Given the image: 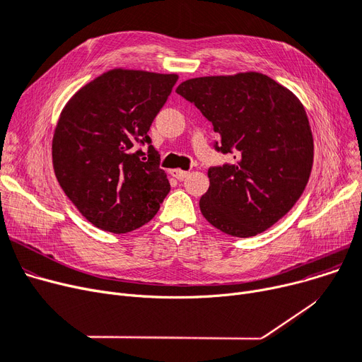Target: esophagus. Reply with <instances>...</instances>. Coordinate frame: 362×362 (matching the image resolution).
<instances>
[{"label": "esophagus", "instance_id": "obj_1", "mask_svg": "<svg viewBox=\"0 0 362 362\" xmlns=\"http://www.w3.org/2000/svg\"><path fill=\"white\" fill-rule=\"evenodd\" d=\"M171 175H173L179 180H183L185 177H187L189 171H185V170H180V168H175V170H171Z\"/></svg>", "mask_w": 362, "mask_h": 362}]
</instances>
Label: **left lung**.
<instances>
[{"mask_svg": "<svg viewBox=\"0 0 362 362\" xmlns=\"http://www.w3.org/2000/svg\"><path fill=\"white\" fill-rule=\"evenodd\" d=\"M176 92L213 123L216 148L235 152L233 164L208 170L202 216L230 236L267 230L292 210L311 175L314 139L302 103L258 71L189 79Z\"/></svg>", "mask_w": 362, "mask_h": 362, "instance_id": "left-lung-1", "label": "left lung"}]
</instances>
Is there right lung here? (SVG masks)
Listing matches in <instances>:
<instances>
[{"instance_id": "obj_1", "label": "right lung", "mask_w": 362, "mask_h": 362, "mask_svg": "<svg viewBox=\"0 0 362 362\" xmlns=\"http://www.w3.org/2000/svg\"><path fill=\"white\" fill-rule=\"evenodd\" d=\"M176 73L111 69L82 86L62 110L52 136V167L64 194L95 227L136 230L170 192L148 130L177 82Z\"/></svg>"}]
</instances>
